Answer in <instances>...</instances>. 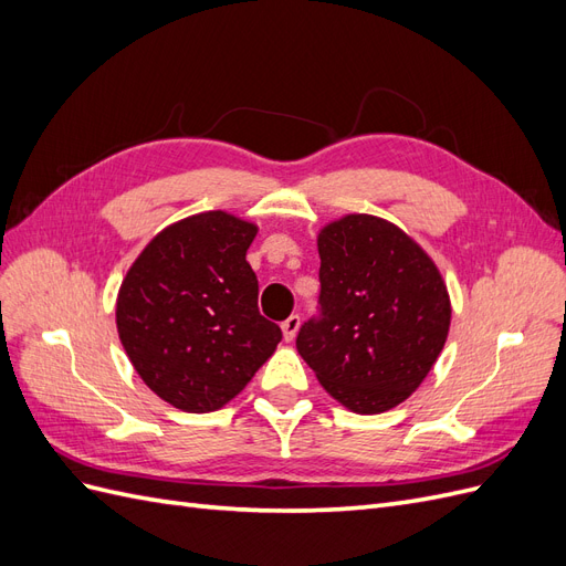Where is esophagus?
I'll return each instance as SVG.
<instances>
[{"mask_svg":"<svg viewBox=\"0 0 566 566\" xmlns=\"http://www.w3.org/2000/svg\"><path fill=\"white\" fill-rule=\"evenodd\" d=\"M281 328H283V337H285V342H293V339H295V335H297V331H300V316H297V314L287 316V318L281 323Z\"/></svg>","mask_w":566,"mask_h":566,"instance_id":"esophagus-1","label":"esophagus"}]
</instances>
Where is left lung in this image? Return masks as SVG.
<instances>
[{
  "label": "left lung",
  "mask_w": 566,
  "mask_h": 566,
  "mask_svg": "<svg viewBox=\"0 0 566 566\" xmlns=\"http://www.w3.org/2000/svg\"><path fill=\"white\" fill-rule=\"evenodd\" d=\"M318 316L297 352L323 389L354 413L406 401L432 370L451 325L441 273L399 227L347 214L318 233Z\"/></svg>",
  "instance_id": "left-lung-1"
}]
</instances>
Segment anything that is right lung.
Wrapping results in <instances>:
<instances>
[{
	"label": "right lung",
	"mask_w": 566,
	"mask_h": 566,
	"mask_svg": "<svg viewBox=\"0 0 566 566\" xmlns=\"http://www.w3.org/2000/svg\"><path fill=\"white\" fill-rule=\"evenodd\" d=\"M256 227L221 210L186 217L136 256L117 293V333L142 380L186 413L229 403L283 333L256 306L245 254Z\"/></svg>",
	"instance_id": "right-lung-1"
}]
</instances>
